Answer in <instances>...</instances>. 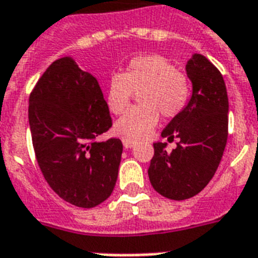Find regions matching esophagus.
Masks as SVG:
<instances>
[{"instance_id": "34e87169", "label": "esophagus", "mask_w": 258, "mask_h": 258, "mask_svg": "<svg viewBox=\"0 0 258 258\" xmlns=\"http://www.w3.org/2000/svg\"><path fill=\"white\" fill-rule=\"evenodd\" d=\"M122 144H123V148H126V149H131L135 146L136 142L135 141H131V140H122Z\"/></svg>"}]
</instances>
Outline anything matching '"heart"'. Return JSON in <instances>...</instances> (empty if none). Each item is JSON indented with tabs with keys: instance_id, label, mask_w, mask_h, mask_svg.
<instances>
[{
	"instance_id": "heart-1",
	"label": "heart",
	"mask_w": 258,
	"mask_h": 258,
	"mask_svg": "<svg viewBox=\"0 0 258 258\" xmlns=\"http://www.w3.org/2000/svg\"><path fill=\"white\" fill-rule=\"evenodd\" d=\"M189 78L161 55H140L127 63L121 74H113L108 82L106 104L117 116L131 105L133 94L139 106L132 108L114 125V133L123 140L145 139L157 125L160 114L173 118L190 100Z\"/></svg>"
}]
</instances>
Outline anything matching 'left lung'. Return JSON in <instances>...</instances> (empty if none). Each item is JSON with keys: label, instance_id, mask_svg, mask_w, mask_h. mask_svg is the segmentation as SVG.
Masks as SVG:
<instances>
[{"label": "left lung", "instance_id": "obj_1", "mask_svg": "<svg viewBox=\"0 0 258 258\" xmlns=\"http://www.w3.org/2000/svg\"><path fill=\"white\" fill-rule=\"evenodd\" d=\"M193 93L186 108L161 132L168 141L178 139L166 152V142H156L148 169L154 190L166 199H190L209 184L217 170L228 140L229 102L217 68L201 54L186 63Z\"/></svg>", "mask_w": 258, "mask_h": 258}]
</instances>
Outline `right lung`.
<instances>
[{
	"label": "right lung",
	"instance_id": "right-lung-1",
	"mask_svg": "<svg viewBox=\"0 0 258 258\" xmlns=\"http://www.w3.org/2000/svg\"><path fill=\"white\" fill-rule=\"evenodd\" d=\"M29 125L38 166L61 199L89 209L112 195L122 142L96 141L112 127L96 77L69 57L54 61L29 97Z\"/></svg>",
	"mask_w": 258,
	"mask_h": 258
}]
</instances>
